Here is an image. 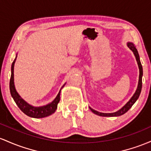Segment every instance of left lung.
Segmentation results:
<instances>
[{
	"instance_id": "8db88e82",
	"label": "left lung",
	"mask_w": 151,
	"mask_h": 151,
	"mask_svg": "<svg viewBox=\"0 0 151 151\" xmlns=\"http://www.w3.org/2000/svg\"><path fill=\"white\" fill-rule=\"evenodd\" d=\"M128 46L132 51L134 53L135 58H136L137 63H138V67H139V70H140V75H139V81H138V88H137L136 91H135V94L133 95V96L130 98V100L128 101V103L123 106L121 109H120L119 111H117V112L112 113H100L98 112V111H95V110L92 109L91 108H90V109L91 110L93 113H94L95 114L98 115L100 116H104V117H114V116H121V115H123L124 113H126L128 110L130 109V108L133 106V105L135 103V101L138 100V98H139V96L140 94V92H141L142 89V76H143V67H142L141 63L140 61V57L139 54H138V50H137L136 48H135V45L132 43H128Z\"/></svg>"
}]
</instances>
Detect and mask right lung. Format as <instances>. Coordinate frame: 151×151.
Masks as SVG:
<instances>
[{"label": "right lung", "instance_id": "add662e5", "mask_svg": "<svg viewBox=\"0 0 151 151\" xmlns=\"http://www.w3.org/2000/svg\"><path fill=\"white\" fill-rule=\"evenodd\" d=\"M16 58L15 60H13V63L11 65V79H10V91H11V94L13 97V100L16 102L17 106L18 108L23 111L27 116L32 117V118H44L51 115L57 109L58 103L60 101V90L59 91L58 94L55 98V100L49 104L46 105V106H41V107H33V106H30V105L28 104L24 100H23L21 98V96L18 95V93L16 92V88H15L14 86V78H13V69H14V64L16 62Z\"/></svg>", "mask_w": 151, "mask_h": 151}]
</instances>
